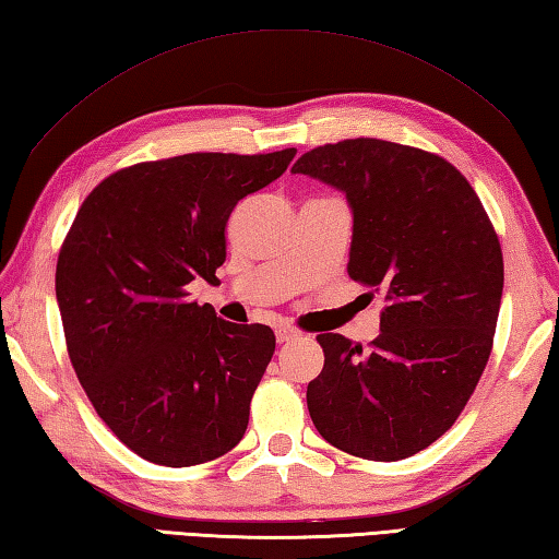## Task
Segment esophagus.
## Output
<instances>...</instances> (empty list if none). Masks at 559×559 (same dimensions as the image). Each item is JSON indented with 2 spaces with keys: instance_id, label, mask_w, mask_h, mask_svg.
<instances>
[{
  "instance_id": "obj_1",
  "label": "esophagus",
  "mask_w": 559,
  "mask_h": 559,
  "mask_svg": "<svg viewBox=\"0 0 559 559\" xmlns=\"http://www.w3.org/2000/svg\"><path fill=\"white\" fill-rule=\"evenodd\" d=\"M297 338H299L297 329H289V325H282V329H277V343H289V341H297Z\"/></svg>"
}]
</instances>
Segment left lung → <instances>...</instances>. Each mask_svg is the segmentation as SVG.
Returning a JSON list of instances; mask_svg holds the SVG:
<instances>
[{"mask_svg": "<svg viewBox=\"0 0 559 559\" xmlns=\"http://www.w3.org/2000/svg\"><path fill=\"white\" fill-rule=\"evenodd\" d=\"M292 173L345 194L347 275L386 301L370 353L316 335L325 362L307 386L313 426L355 457L416 455L455 424L487 367L503 292L497 230L455 167L411 145H319Z\"/></svg>", "mask_w": 559, "mask_h": 559, "instance_id": "8db88e82", "label": "left lung"}]
</instances>
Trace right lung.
I'll list each match as a JSON object with an SVG mask.
<instances>
[{
    "mask_svg": "<svg viewBox=\"0 0 559 559\" xmlns=\"http://www.w3.org/2000/svg\"><path fill=\"white\" fill-rule=\"evenodd\" d=\"M294 155L131 165L94 187L72 221L56 270L70 362L99 418L143 460L202 465L246 433L275 333L218 319L187 299V284L216 280L230 212Z\"/></svg>",
    "mask_w": 559,
    "mask_h": 559,
    "instance_id": "1",
    "label": "right lung"
}]
</instances>
